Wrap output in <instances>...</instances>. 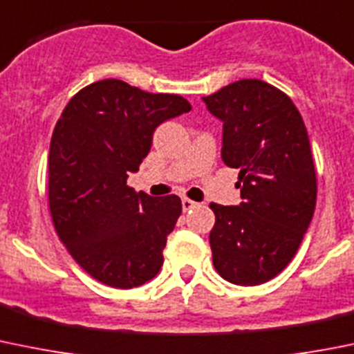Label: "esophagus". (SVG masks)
<instances>
[{"label":"esophagus","instance_id":"34e87169","mask_svg":"<svg viewBox=\"0 0 354 354\" xmlns=\"http://www.w3.org/2000/svg\"><path fill=\"white\" fill-rule=\"evenodd\" d=\"M181 205H183V211H190L192 207H195V205H197V202H194V201H190V198H181Z\"/></svg>","mask_w":354,"mask_h":354}]
</instances>
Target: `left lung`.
Here are the masks:
<instances>
[{
    "label": "left lung",
    "mask_w": 354,
    "mask_h": 354,
    "mask_svg": "<svg viewBox=\"0 0 354 354\" xmlns=\"http://www.w3.org/2000/svg\"><path fill=\"white\" fill-rule=\"evenodd\" d=\"M202 100L223 122L221 159L240 171L242 197L239 205H209L212 264L235 286H259L290 263L313 218L317 173L306 126L292 100L259 79Z\"/></svg>",
    "instance_id": "8db88e82"
}]
</instances>
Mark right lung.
I'll return each mask as SVG.
<instances>
[{
	"label": "right lung",
	"mask_w": 354,
	"mask_h": 354,
	"mask_svg": "<svg viewBox=\"0 0 354 354\" xmlns=\"http://www.w3.org/2000/svg\"><path fill=\"white\" fill-rule=\"evenodd\" d=\"M190 111L180 95L104 79L62 112L48 156L51 219L75 263L98 282L133 289L159 273L181 201L136 194L126 180L150 152L157 126Z\"/></svg>",
	"instance_id": "add662e5"
}]
</instances>
